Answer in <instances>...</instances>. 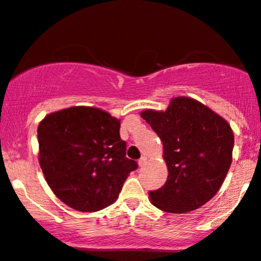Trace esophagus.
<instances>
[{
    "label": "esophagus",
    "instance_id": "esophagus-1",
    "mask_svg": "<svg viewBox=\"0 0 261 261\" xmlns=\"http://www.w3.org/2000/svg\"><path fill=\"white\" fill-rule=\"evenodd\" d=\"M146 161H147V159H146L145 156H142L141 159L139 160V166H140V167H144V166L146 165Z\"/></svg>",
    "mask_w": 261,
    "mask_h": 261
}]
</instances>
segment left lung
<instances>
[{"mask_svg": "<svg viewBox=\"0 0 261 261\" xmlns=\"http://www.w3.org/2000/svg\"><path fill=\"white\" fill-rule=\"evenodd\" d=\"M146 120L163 144L167 181L150 191L154 207L186 213L216 196L231 163L234 135L223 117L197 100L178 96L166 111L145 110Z\"/></svg>", "mask_w": 261, "mask_h": 261, "instance_id": "1", "label": "left lung"}]
</instances>
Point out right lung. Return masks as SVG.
<instances>
[{"instance_id": "right-lung-1", "label": "right lung", "mask_w": 261, "mask_h": 261, "mask_svg": "<svg viewBox=\"0 0 261 261\" xmlns=\"http://www.w3.org/2000/svg\"><path fill=\"white\" fill-rule=\"evenodd\" d=\"M120 120L98 108L49 114L38 126L39 165L53 193L70 208L96 212L113 204L131 171Z\"/></svg>"}]
</instances>
